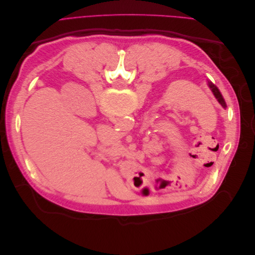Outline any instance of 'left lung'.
I'll list each match as a JSON object with an SVG mask.
<instances>
[{
    "label": "left lung",
    "instance_id": "obj_1",
    "mask_svg": "<svg viewBox=\"0 0 255 255\" xmlns=\"http://www.w3.org/2000/svg\"><path fill=\"white\" fill-rule=\"evenodd\" d=\"M208 86H210V88H211V90H212V92L214 94V96H215V98L217 99V101L221 104V106L223 107V109H226L227 107V104H226V102H225V99L222 98V95L220 94V91H219V89L215 86V85L211 82V81H208Z\"/></svg>",
    "mask_w": 255,
    "mask_h": 255
}]
</instances>
